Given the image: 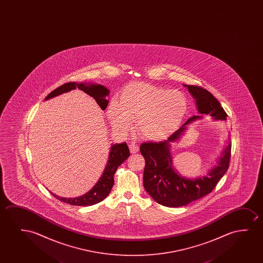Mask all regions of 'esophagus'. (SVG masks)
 <instances>
[{
    "mask_svg": "<svg viewBox=\"0 0 263 263\" xmlns=\"http://www.w3.org/2000/svg\"><path fill=\"white\" fill-rule=\"evenodd\" d=\"M129 149L130 152H131L132 154H136V153H137V152L139 151V147H138V145L135 144V143H130Z\"/></svg>",
    "mask_w": 263,
    "mask_h": 263,
    "instance_id": "obj_1",
    "label": "esophagus"
}]
</instances>
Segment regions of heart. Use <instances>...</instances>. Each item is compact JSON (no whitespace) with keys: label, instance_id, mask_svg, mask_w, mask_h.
Segmentation results:
<instances>
[{"label":"heart","instance_id":"b5f03b06","mask_svg":"<svg viewBox=\"0 0 263 263\" xmlns=\"http://www.w3.org/2000/svg\"><path fill=\"white\" fill-rule=\"evenodd\" d=\"M189 101L180 90L146 83H132L122 90L120 101L112 100L108 115L111 126L126 131L137 119V129L148 140L162 141L179 129L187 115Z\"/></svg>","mask_w":263,"mask_h":263}]
</instances>
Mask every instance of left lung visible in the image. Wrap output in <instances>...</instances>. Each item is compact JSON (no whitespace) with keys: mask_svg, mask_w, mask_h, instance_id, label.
<instances>
[{"mask_svg":"<svg viewBox=\"0 0 263 263\" xmlns=\"http://www.w3.org/2000/svg\"><path fill=\"white\" fill-rule=\"evenodd\" d=\"M190 93L196 101L198 116H193L180 129L165 141L159 143H143L141 154L145 160L144 170V187L155 201L169 208H179L198 200L209 194L216 187L220 179L227 173L231 155L230 137L227 141L216 164L206 172L204 176L194 179L180 175L173 165L171 147L173 143L180 141L191 123L210 115L215 120H227V114L221 107L219 101L201 87L186 85Z\"/></svg>","mask_w":263,"mask_h":263,"instance_id":"left-lung-1","label":"left lung"}]
</instances>
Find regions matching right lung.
Segmentation results:
<instances>
[{
  "label": "right lung",
  "mask_w": 263,
  "mask_h": 263,
  "mask_svg": "<svg viewBox=\"0 0 263 263\" xmlns=\"http://www.w3.org/2000/svg\"><path fill=\"white\" fill-rule=\"evenodd\" d=\"M76 88L83 90L85 93L90 95V97L93 98L102 110L106 109L108 104V101L106 98L109 94V90L103 85L96 84V83H65L48 94L45 99V101L50 100L52 98L57 97L58 95H61L65 92H69L71 90H76ZM129 149L125 142L121 144H112L104 172L101 174L97 183L95 184L90 191L80 197L69 198H60L59 196L52 193L51 191L50 193L54 196V198H58L60 201L67 203L69 205H81V206L95 205L108 197L114 185V174L122 162H125L126 159L129 157Z\"/></svg>",
  "instance_id": "1"
}]
</instances>
